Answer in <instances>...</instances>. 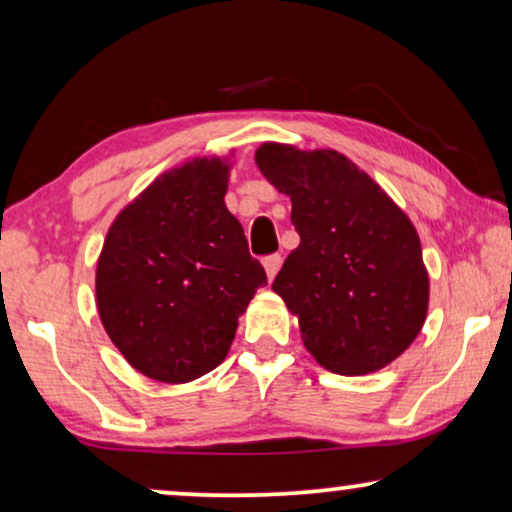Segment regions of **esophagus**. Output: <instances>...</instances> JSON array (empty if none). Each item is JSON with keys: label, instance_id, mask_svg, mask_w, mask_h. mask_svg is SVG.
<instances>
[{"label": "esophagus", "instance_id": "esophagus-1", "mask_svg": "<svg viewBox=\"0 0 512 512\" xmlns=\"http://www.w3.org/2000/svg\"><path fill=\"white\" fill-rule=\"evenodd\" d=\"M263 268H265V275H268V279L272 282V279H275V275H277V270L282 268V256H279V254L265 256L263 258Z\"/></svg>", "mask_w": 512, "mask_h": 512}]
</instances>
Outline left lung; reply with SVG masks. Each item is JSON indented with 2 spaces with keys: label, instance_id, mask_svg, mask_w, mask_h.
<instances>
[{
  "label": "left lung",
  "instance_id": "left-lung-1",
  "mask_svg": "<svg viewBox=\"0 0 512 512\" xmlns=\"http://www.w3.org/2000/svg\"><path fill=\"white\" fill-rule=\"evenodd\" d=\"M256 165L291 198L300 244L272 291L298 317L307 352L349 377L389 366L429 310V272L408 214L333 149L265 142Z\"/></svg>",
  "mask_w": 512,
  "mask_h": 512
}]
</instances>
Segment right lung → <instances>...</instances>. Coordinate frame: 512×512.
<instances>
[{"mask_svg":"<svg viewBox=\"0 0 512 512\" xmlns=\"http://www.w3.org/2000/svg\"><path fill=\"white\" fill-rule=\"evenodd\" d=\"M228 174L219 156L163 172L118 212L97 258L104 331L151 380L184 384L219 366L268 284L223 200Z\"/></svg>","mask_w":512,"mask_h":512,"instance_id":"1","label":"right lung"}]
</instances>
